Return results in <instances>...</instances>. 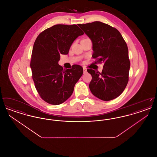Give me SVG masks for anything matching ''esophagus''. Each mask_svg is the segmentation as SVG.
Instances as JSON below:
<instances>
[{
    "mask_svg": "<svg viewBox=\"0 0 157 157\" xmlns=\"http://www.w3.org/2000/svg\"><path fill=\"white\" fill-rule=\"evenodd\" d=\"M83 74H86L87 72V70H86V67H83Z\"/></svg>",
    "mask_w": 157,
    "mask_h": 157,
    "instance_id": "esophagus-1",
    "label": "esophagus"
}]
</instances>
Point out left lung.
<instances>
[{
  "label": "left lung",
  "mask_w": 157,
  "mask_h": 157,
  "mask_svg": "<svg viewBox=\"0 0 157 157\" xmlns=\"http://www.w3.org/2000/svg\"><path fill=\"white\" fill-rule=\"evenodd\" d=\"M78 26L92 42V58L104 63L102 72L87 69L92 76L91 92L105 101L115 99L123 92L129 80L130 60L125 40L116 28L104 23L96 21Z\"/></svg>",
  "instance_id": "left-lung-1"
}]
</instances>
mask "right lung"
Returning <instances> with one entry per match:
<instances>
[{"label": "right lung", "mask_w": 157, "mask_h": 157, "mask_svg": "<svg viewBox=\"0 0 157 157\" xmlns=\"http://www.w3.org/2000/svg\"><path fill=\"white\" fill-rule=\"evenodd\" d=\"M83 34L76 25L58 24L44 30L36 39L30 67L35 88L46 102L59 105L72 94L83 68L74 65L65 70L58 62L60 55H67L73 42Z\"/></svg>", "instance_id": "right-lung-1"}]
</instances>
